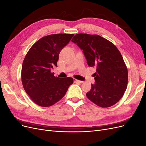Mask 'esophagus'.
Returning <instances> with one entry per match:
<instances>
[{
  "label": "esophagus",
  "mask_w": 146,
  "mask_h": 146,
  "mask_svg": "<svg viewBox=\"0 0 146 146\" xmlns=\"http://www.w3.org/2000/svg\"><path fill=\"white\" fill-rule=\"evenodd\" d=\"M74 81L75 83H83V81H80V80H77V79H76V78L74 79Z\"/></svg>",
  "instance_id": "obj_1"
}]
</instances>
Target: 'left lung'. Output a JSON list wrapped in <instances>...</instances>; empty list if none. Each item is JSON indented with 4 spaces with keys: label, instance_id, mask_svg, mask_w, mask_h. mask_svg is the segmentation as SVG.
<instances>
[{
    "label": "left lung",
    "instance_id": "obj_1",
    "mask_svg": "<svg viewBox=\"0 0 146 146\" xmlns=\"http://www.w3.org/2000/svg\"><path fill=\"white\" fill-rule=\"evenodd\" d=\"M72 42L83 50L90 67H95V83L86 94L88 99L102 108L119 101L127 89L128 70L122 56L113 44L99 35L80 33Z\"/></svg>",
    "mask_w": 146,
    "mask_h": 146
}]
</instances>
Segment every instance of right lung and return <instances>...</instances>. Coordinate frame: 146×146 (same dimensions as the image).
Masks as SVG:
<instances>
[{
	"mask_svg": "<svg viewBox=\"0 0 146 146\" xmlns=\"http://www.w3.org/2000/svg\"><path fill=\"white\" fill-rule=\"evenodd\" d=\"M74 35L60 33L42 37L26 55L22 66V83L25 92L38 105L47 107L55 104L73 83L72 78L55 77L50 70L57 66L61 50Z\"/></svg>",
	"mask_w": 146,
	"mask_h": 146,
	"instance_id": "obj_1",
	"label": "right lung"
}]
</instances>
